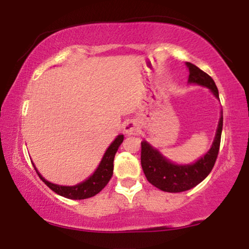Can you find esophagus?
<instances>
[{
  "label": "esophagus",
  "mask_w": 249,
  "mask_h": 249,
  "mask_svg": "<svg viewBox=\"0 0 249 249\" xmlns=\"http://www.w3.org/2000/svg\"><path fill=\"white\" fill-rule=\"evenodd\" d=\"M124 132L127 134H136L139 131V126L134 121H126L123 125Z\"/></svg>",
  "instance_id": "1"
}]
</instances>
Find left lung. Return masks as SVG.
Returning a JSON list of instances; mask_svg holds the SVG:
<instances>
[{
    "label": "left lung",
    "mask_w": 249,
    "mask_h": 249,
    "mask_svg": "<svg viewBox=\"0 0 249 249\" xmlns=\"http://www.w3.org/2000/svg\"><path fill=\"white\" fill-rule=\"evenodd\" d=\"M186 65L190 70L188 82L206 87L212 91L216 98H219V91L212 77L207 75L198 67L192 63L186 62ZM222 131V113L216 128L215 138L210 151L204 157L190 165H177L167 160L162 157L160 152L153 148L147 142H142V167L145 177L148 182L164 192L178 193L191 190L194 186L200 184L206 177L215 164L218 158L220 141H221Z\"/></svg>",
    "instance_id": "obj_1"
}]
</instances>
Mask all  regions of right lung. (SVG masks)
<instances>
[{"mask_svg": "<svg viewBox=\"0 0 249 249\" xmlns=\"http://www.w3.org/2000/svg\"><path fill=\"white\" fill-rule=\"evenodd\" d=\"M123 141H124V136L119 134L115 141H113V142H111L110 146L107 147V152L103 156L101 164L97 167V170L93 172L92 176H90L85 181H83L78 185H75V186H61V185L53 184V182H49L48 180L43 178L36 167L35 170L39 178L42 179V181L50 190H53V192L59 194V196L73 200L91 198V196H96L97 193L101 192L103 188L107 186V182L110 181L113 173V159H115V154L117 150H118V147L121 146Z\"/></svg>", "mask_w": 249, "mask_h": 249, "instance_id": "1", "label": "right lung"}]
</instances>
